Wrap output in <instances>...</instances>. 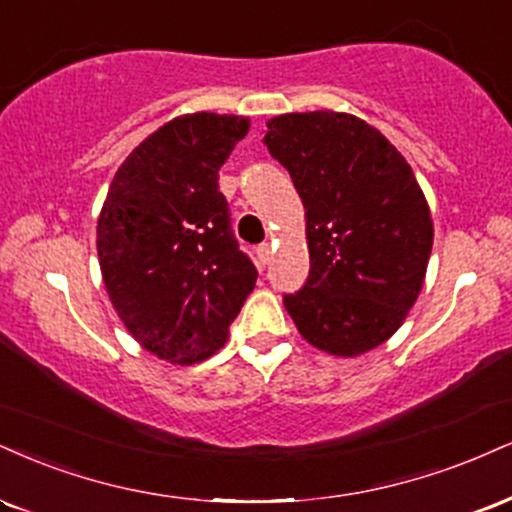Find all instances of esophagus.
Instances as JSON below:
<instances>
[{"label": "esophagus", "mask_w": 512, "mask_h": 512, "mask_svg": "<svg viewBox=\"0 0 512 512\" xmlns=\"http://www.w3.org/2000/svg\"><path fill=\"white\" fill-rule=\"evenodd\" d=\"M272 252H274L272 245L262 243L260 248H257V260H260V264H269V260H272Z\"/></svg>", "instance_id": "obj_1"}]
</instances>
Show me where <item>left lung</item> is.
I'll list each match as a JSON object with an SVG mask.
<instances>
[{
  "label": "left lung",
  "instance_id": "left-lung-1",
  "mask_svg": "<svg viewBox=\"0 0 512 512\" xmlns=\"http://www.w3.org/2000/svg\"><path fill=\"white\" fill-rule=\"evenodd\" d=\"M269 152L305 205L310 274L283 295L307 343L355 357L396 334L420 295L434 226L410 164L357 116L283 114Z\"/></svg>",
  "mask_w": 512,
  "mask_h": 512
}]
</instances>
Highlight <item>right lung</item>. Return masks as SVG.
<instances>
[{
  "instance_id": "1",
  "label": "right lung",
  "mask_w": 512,
  "mask_h": 512,
  "mask_svg": "<svg viewBox=\"0 0 512 512\" xmlns=\"http://www.w3.org/2000/svg\"><path fill=\"white\" fill-rule=\"evenodd\" d=\"M243 116L186 114L145 138L116 171L97 255L135 341L178 365L224 346L257 281L240 250L219 169L245 138Z\"/></svg>"
}]
</instances>
